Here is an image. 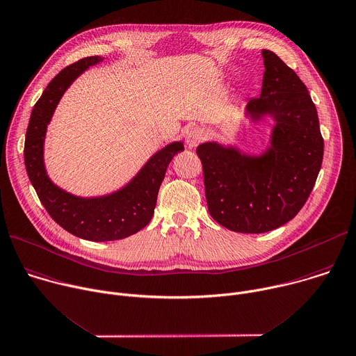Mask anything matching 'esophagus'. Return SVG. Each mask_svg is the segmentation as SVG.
<instances>
[{"instance_id": "34e87169", "label": "esophagus", "mask_w": 356, "mask_h": 356, "mask_svg": "<svg viewBox=\"0 0 356 356\" xmlns=\"http://www.w3.org/2000/svg\"><path fill=\"white\" fill-rule=\"evenodd\" d=\"M204 138H205V133L198 127H193V129L187 130V133H186V143H187L188 148L197 147L200 143L204 141Z\"/></svg>"}]
</instances>
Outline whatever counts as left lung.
Instances as JSON below:
<instances>
[{"mask_svg": "<svg viewBox=\"0 0 356 356\" xmlns=\"http://www.w3.org/2000/svg\"><path fill=\"white\" fill-rule=\"evenodd\" d=\"M260 97L250 99L254 122L273 115L271 147L259 156L216 143L197 147L211 216L229 230L264 233L296 216L318 176L324 141L306 85L275 53L263 50Z\"/></svg>", "mask_w": 356, "mask_h": 356, "instance_id": "obj_1", "label": "left lung"}]
</instances>
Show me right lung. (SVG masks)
<instances>
[{
    "instance_id": "1",
    "label": "right lung",
    "mask_w": 356,
    "mask_h": 356,
    "mask_svg": "<svg viewBox=\"0 0 356 356\" xmlns=\"http://www.w3.org/2000/svg\"><path fill=\"white\" fill-rule=\"evenodd\" d=\"M99 56L81 58L61 70L36 102L25 137V166L32 186L49 215L67 232L92 242L120 241L145 227L152 219L158 191L173 156L183 151L173 143L155 154L124 188L100 198H79L56 187L46 175L43 143L47 124L65 89Z\"/></svg>"
}]
</instances>
